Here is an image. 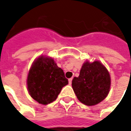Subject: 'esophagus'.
<instances>
[{"mask_svg": "<svg viewBox=\"0 0 131 131\" xmlns=\"http://www.w3.org/2000/svg\"><path fill=\"white\" fill-rule=\"evenodd\" d=\"M71 81H72V78L69 79V83H71Z\"/></svg>", "mask_w": 131, "mask_h": 131, "instance_id": "esophagus-1", "label": "esophagus"}]
</instances>
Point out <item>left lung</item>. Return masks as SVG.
Wrapping results in <instances>:
<instances>
[{"mask_svg": "<svg viewBox=\"0 0 131 131\" xmlns=\"http://www.w3.org/2000/svg\"><path fill=\"white\" fill-rule=\"evenodd\" d=\"M72 88L83 104L93 106L102 102L110 92L111 78L109 71L100 62L83 63L79 77L72 80Z\"/></svg>", "mask_w": 131, "mask_h": 131, "instance_id": "left-lung-1", "label": "left lung"}]
</instances>
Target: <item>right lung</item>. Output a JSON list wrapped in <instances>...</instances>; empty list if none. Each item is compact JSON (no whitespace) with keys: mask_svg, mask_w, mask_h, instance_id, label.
Segmentation results:
<instances>
[{"mask_svg":"<svg viewBox=\"0 0 131 131\" xmlns=\"http://www.w3.org/2000/svg\"><path fill=\"white\" fill-rule=\"evenodd\" d=\"M64 73L51 57L41 55L35 60L27 77V88L34 100L42 104L57 99L62 88L68 84Z\"/></svg>","mask_w":131,"mask_h":131,"instance_id":"obj_1","label":"right lung"}]
</instances>
